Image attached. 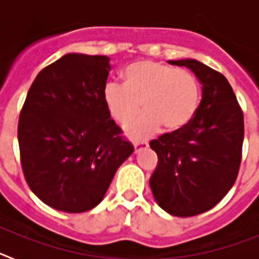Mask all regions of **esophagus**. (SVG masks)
<instances>
[{
	"label": "esophagus",
	"instance_id": "esophagus-1",
	"mask_svg": "<svg viewBox=\"0 0 259 259\" xmlns=\"http://www.w3.org/2000/svg\"><path fill=\"white\" fill-rule=\"evenodd\" d=\"M134 146H135V152H139V150L141 149H146L148 148V143L146 141H137V143H134Z\"/></svg>",
	"mask_w": 259,
	"mask_h": 259
}]
</instances>
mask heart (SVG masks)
I'll return each instance as SVG.
<instances>
[{"mask_svg": "<svg viewBox=\"0 0 259 259\" xmlns=\"http://www.w3.org/2000/svg\"><path fill=\"white\" fill-rule=\"evenodd\" d=\"M201 88L197 77L184 68H174L154 61H139L123 70V84L110 81L104 88V101L118 124L128 125L132 139H144L159 125L167 132L180 131L197 113Z\"/></svg>", "mask_w": 259, "mask_h": 259, "instance_id": "1", "label": "heart"}]
</instances>
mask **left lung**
<instances>
[{
  "mask_svg": "<svg viewBox=\"0 0 259 259\" xmlns=\"http://www.w3.org/2000/svg\"><path fill=\"white\" fill-rule=\"evenodd\" d=\"M168 63L193 71L202 84V100L187 127L150 141L158 164L149 183L164 211L185 218L212 209L236 182L244 115L221 72L196 59Z\"/></svg>",
  "mask_w": 259,
  "mask_h": 259,
  "instance_id": "left-lung-1",
  "label": "left lung"
}]
</instances>
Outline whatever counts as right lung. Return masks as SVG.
Masks as SVG:
<instances>
[{"instance_id":"right-lung-1","label":"right lung","mask_w":259,"mask_h":259,"mask_svg":"<svg viewBox=\"0 0 259 259\" xmlns=\"http://www.w3.org/2000/svg\"><path fill=\"white\" fill-rule=\"evenodd\" d=\"M109 61L66 54L42 68L27 93L18 124L20 163L31 191L53 209L97 206L134 153L104 101Z\"/></svg>"}]
</instances>
